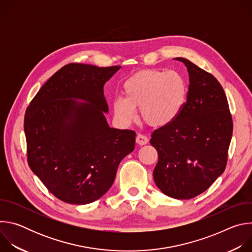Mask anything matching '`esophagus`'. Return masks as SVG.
<instances>
[{"label":"esophagus","mask_w":252,"mask_h":252,"mask_svg":"<svg viewBox=\"0 0 252 252\" xmlns=\"http://www.w3.org/2000/svg\"><path fill=\"white\" fill-rule=\"evenodd\" d=\"M135 141H136L137 145H139V146H145V145H147V143L149 142V137L146 136V135L141 134V133H138V134L136 135Z\"/></svg>","instance_id":"1"}]
</instances>
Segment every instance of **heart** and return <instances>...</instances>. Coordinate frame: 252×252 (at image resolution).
<instances>
[{"label":"heart","mask_w":252,"mask_h":252,"mask_svg":"<svg viewBox=\"0 0 252 252\" xmlns=\"http://www.w3.org/2000/svg\"><path fill=\"white\" fill-rule=\"evenodd\" d=\"M123 91L125 97L114 100L118 120L130 124L139 109L143 122L157 127L171 124L182 113L188 97L187 81L176 70H139L125 82Z\"/></svg>","instance_id":"heart-1"}]
</instances>
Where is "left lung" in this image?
Listing matches in <instances>:
<instances>
[{
	"label": "left lung",
	"instance_id": "left-lung-1",
	"mask_svg": "<svg viewBox=\"0 0 252 252\" xmlns=\"http://www.w3.org/2000/svg\"><path fill=\"white\" fill-rule=\"evenodd\" d=\"M189 86L182 113L152 133L158 154L154 179L165 195L189 199L205 191L226 166L232 119L225 93L211 74L185 58Z\"/></svg>",
	"mask_w": 252,
	"mask_h": 252
}]
</instances>
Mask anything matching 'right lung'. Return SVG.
<instances>
[{
  "label": "right lung",
  "mask_w": 252,
  "mask_h": 252,
  "mask_svg": "<svg viewBox=\"0 0 252 252\" xmlns=\"http://www.w3.org/2000/svg\"><path fill=\"white\" fill-rule=\"evenodd\" d=\"M121 68L68 63L52 76L26 111L28 163L63 202L88 204L111 189L135 132L109 126L103 86ZM82 100V102H79Z\"/></svg>",
  "instance_id": "1"
}]
</instances>
